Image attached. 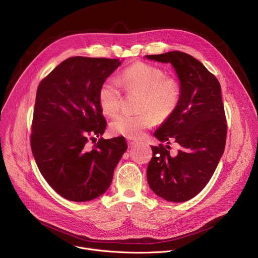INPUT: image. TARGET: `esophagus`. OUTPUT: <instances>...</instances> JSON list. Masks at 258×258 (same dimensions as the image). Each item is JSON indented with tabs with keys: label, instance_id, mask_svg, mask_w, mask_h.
I'll return each instance as SVG.
<instances>
[{
	"label": "esophagus",
	"instance_id": "1",
	"mask_svg": "<svg viewBox=\"0 0 258 258\" xmlns=\"http://www.w3.org/2000/svg\"><path fill=\"white\" fill-rule=\"evenodd\" d=\"M127 144H128V147H134L135 145H137V143L132 140H127Z\"/></svg>",
	"mask_w": 258,
	"mask_h": 258
}]
</instances>
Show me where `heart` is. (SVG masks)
I'll list each match as a JSON object with an SVG mask.
<instances>
[{
    "mask_svg": "<svg viewBox=\"0 0 258 258\" xmlns=\"http://www.w3.org/2000/svg\"><path fill=\"white\" fill-rule=\"evenodd\" d=\"M120 82L128 93H140L139 114L122 113L115 117L110 128L114 135L128 139H139L155 122V116L165 118L177 106L179 86L170 77H165L163 70L154 65L137 62L127 67L120 77ZM120 89L116 81L107 79L100 87L98 101L106 115L116 114L120 107ZM144 111L143 112L142 110Z\"/></svg>",
    "mask_w": 258,
    "mask_h": 258,
    "instance_id": "1",
    "label": "heart"
}]
</instances>
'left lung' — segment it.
Instances as JSON below:
<instances>
[{
    "mask_svg": "<svg viewBox=\"0 0 258 258\" xmlns=\"http://www.w3.org/2000/svg\"><path fill=\"white\" fill-rule=\"evenodd\" d=\"M145 57L170 63L180 91L174 111L154 133L160 142L174 141L180 148L170 155L162 144L152 146L147 179L157 196L185 202L203 190L224 154L227 123L222 89L212 73L189 54L170 51Z\"/></svg>",
    "mask_w": 258,
    "mask_h": 258,
    "instance_id": "8db88e82",
    "label": "left lung"
}]
</instances>
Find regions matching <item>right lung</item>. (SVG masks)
I'll return each mask as SVG.
<instances>
[{
	"instance_id": "obj_1",
	"label": "right lung",
	"mask_w": 258,
	"mask_h": 258,
	"mask_svg": "<svg viewBox=\"0 0 258 258\" xmlns=\"http://www.w3.org/2000/svg\"><path fill=\"white\" fill-rule=\"evenodd\" d=\"M120 64L119 59L71 57L36 91L31 151L47 182L69 201L103 195L127 149L123 137L100 138L92 150L86 145L89 136L100 137L106 130L98 92Z\"/></svg>"
}]
</instances>
